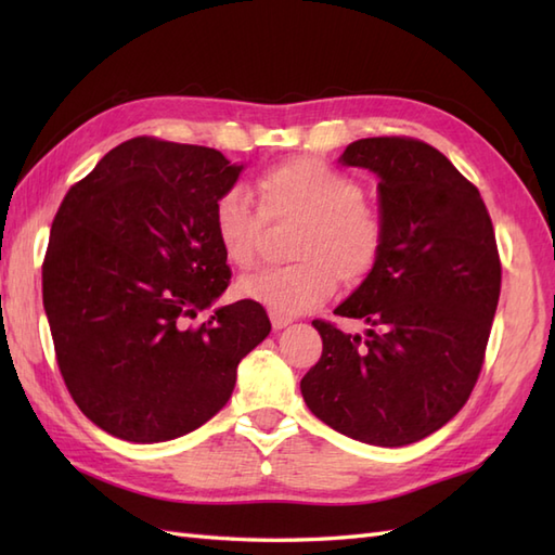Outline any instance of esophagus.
Segmentation results:
<instances>
[{
	"label": "esophagus",
	"instance_id": "esophagus-1",
	"mask_svg": "<svg viewBox=\"0 0 555 555\" xmlns=\"http://www.w3.org/2000/svg\"><path fill=\"white\" fill-rule=\"evenodd\" d=\"M269 320H271V326H274V328H286V326L293 322V317L271 310V312H269Z\"/></svg>",
	"mask_w": 555,
	"mask_h": 555
}]
</instances>
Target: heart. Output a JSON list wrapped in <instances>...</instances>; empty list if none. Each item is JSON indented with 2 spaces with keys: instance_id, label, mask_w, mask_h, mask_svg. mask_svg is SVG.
Wrapping results in <instances>:
<instances>
[{
  "instance_id": "b5f03b06",
  "label": "heart",
  "mask_w": 555,
  "mask_h": 555,
  "mask_svg": "<svg viewBox=\"0 0 555 555\" xmlns=\"http://www.w3.org/2000/svg\"><path fill=\"white\" fill-rule=\"evenodd\" d=\"M259 207L243 188L223 191L211 209V229L233 267L255 264L264 219L302 217L291 255L296 264L264 269L238 281V293L281 314L320 308L334 296L338 279L362 284L379 264L386 223L362 199L350 173L314 157L274 164L255 181Z\"/></svg>"
}]
</instances>
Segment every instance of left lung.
<instances>
[{
	"label": "left lung",
	"instance_id": "8db88e82",
	"mask_svg": "<svg viewBox=\"0 0 555 555\" xmlns=\"http://www.w3.org/2000/svg\"><path fill=\"white\" fill-rule=\"evenodd\" d=\"M338 162L379 176L386 245L334 310L367 332L314 320L322 358L300 391L350 439L408 446L453 420L479 379L501 296L496 233L477 185L422 140L362 138Z\"/></svg>",
	"mask_w": 555,
	"mask_h": 555
}]
</instances>
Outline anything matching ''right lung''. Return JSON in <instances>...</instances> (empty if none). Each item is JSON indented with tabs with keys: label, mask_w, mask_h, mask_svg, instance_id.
Segmentation results:
<instances>
[{
	"label": "right lung",
	"mask_w": 555,
	"mask_h": 555,
	"mask_svg": "<svg viewBox=\"0 0 555 555\" xmlns=\"http://www.w3.org/2000/svg\"><path fill=\"white\" fill-rule=\"evenodd\" d=\"M241 169L219 150L133 138L56 211L42 262L56 364L82 415L116 439L159 443L203 427L271 332L255 300L193 326L231 284L211 209Z\"/></svg>",
	"instance_id": "add662e5"
}]
</instances>
